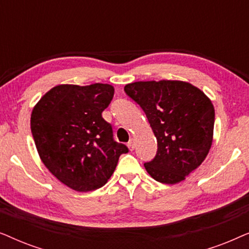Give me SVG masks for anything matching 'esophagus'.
<instances>
[{
	"label": "esophagus",
	"instance_id": "34e87169",
	"mask_svg": "<svg viewBox=\"0 0 249 249\" xmlns=\"http://www.w3.org/2000/svg\"><path fill=\"white\" fill-rule=\"evenodd\" d=\"M128 147H129V149H130V151H134V148H135L134 139H130V141L128 142Z\"/></svg>",
	"mask_w": 249,
	"mask_h": 249
}]
</instances>
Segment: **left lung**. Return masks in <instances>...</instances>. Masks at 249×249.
<instances>
[{"label": "left lung", "instance_id": "8db88e82", "mask_svg": "<svg viewBox=\"0 0 249 249\" xmlns=\"http://www.w3.org/2000/svg\"><path fill=\"white\" fill-rule=\"evenodd\" d=\"M124 91L145 112L158 152L144 166L156 181L175 185L198 168L213 139L214 107L199 88L179 80L137 81Z\"/></svg>", "mask_w": 249, "mask_h": 249}]
</instances>
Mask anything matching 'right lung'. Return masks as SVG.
I'll return each instance as SVG.
<instances>
[{"label":"right lung","instance_id":"1","mask_svg":"<svg viewBox=\"0 0 249 249\" xmlns=\"http://www.w3.org/2000/svg\"><path fill=\"white\" fill-rule=\"evenodd\" d=\"M113 95L107 84L59 85L33 108L30 129L40 160L77 192L103 187L129 151L114 141L112 125L102 117Z\"/></svg>","mask_w":249,"mask_h":249}]
</instances>
